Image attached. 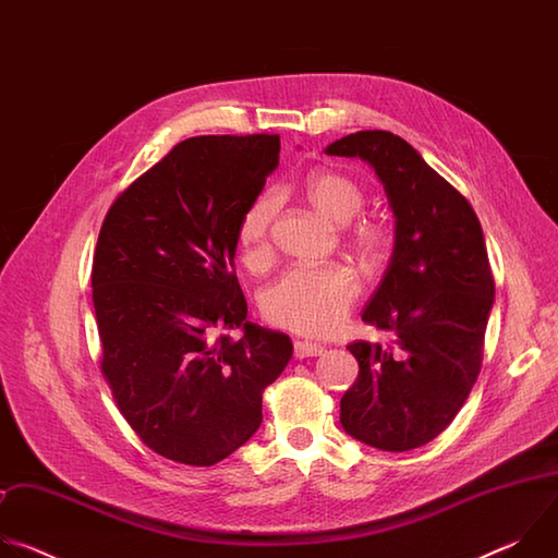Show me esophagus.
<instances>
[{
	"mask_svg": "<svg viewBox=\"0 0 558 558\" xmlns=\"http://www.w3.org/2000/svg\"><path fill=\"white\" fill-rule=\"evenodd\" d=\"M323 351H325V347H320V344H313V342H306V340H295V342H293V355H295L298 360L323 355Z\"/></svg>",
	"mask_w": 558,
	"mask_h": 558,
	"instance_id": "34e87169",
	"label": "esophagus"
}]
</instances>
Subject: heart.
<instances>
[{"mask_svg":"<svg viewBox=\"0 0 558 558\" xmlns=\"http://www.w3.org/2000/svg\"><path fill=\"white\" fill-rule=\"evenodd\" d=\"M304 196L311 207L336 225H347L362 209V187L340 172H315L304 183ZM280 209V192H263L243 214L238 225V243L250 267L258 269L271 258L269 233ZM388 227L375 218H360L349 231L351 245L368 256H379L388 245ZM360 293L357 276L342 265L295 267L284 271L260 295V311L274 327L302 333H333Z\"/></svg>","mask_w":558,"mask_h":558,"instance_id":"heart-1","label":"heart"}]
</instances>
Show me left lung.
Returning a JSON list of instances; mask_svg holds the SVG:
<instances>
[{
    "mask_svg": "<svg viewBox=\"0 0 558 558\" xmlns=\"http://www.w3.org/2000/svg\"><path fill=\"white\" fill-rule=\"evenodd\" d=\"M325 151L366 161L395 216L388 269L362 313L392 344L347 347L360 373L340 400V422L373 448L413 450L448 428L482 371L495 302L482 222L402 136L364 130Z\"/></svg>",
    "mask_w": 558,
    "mask_h": 558,
    "instance_id": "obj_1",
    "label": "left lung"
}]
</instances>
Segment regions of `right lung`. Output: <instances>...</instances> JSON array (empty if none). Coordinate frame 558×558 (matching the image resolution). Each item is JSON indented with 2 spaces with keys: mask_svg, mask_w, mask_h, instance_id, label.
I'll return each mask as SVG.
<instances>
[{
  "mask_svg": "<svg viewBox=\"0 0 558 558\" xmlns=\"http://www.w3.org/2000/svg\"><path fill=\"white\" fill-rule=\"evenodd\" d=\"M278 151V134L187 138L119 194L99 231L101 373L141 441L177 463L214 465L241 448L293 355L289 336L247 320L233 269L238 225Z\"/></svg>",
  "mask_w": 558,
  "mask_h": 558,
  "instance_id": "add662e5",
  "label": "right lung"
}]
</instances>
